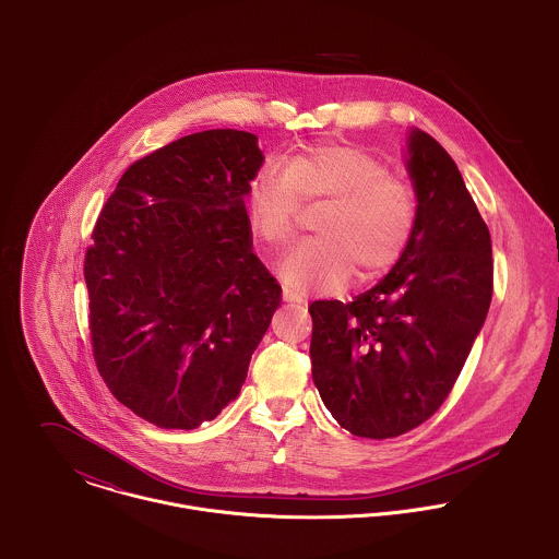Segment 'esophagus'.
<instances>
[{"label": "esophagus", "mask_w": 559, "mask_h": 559, "mask_svg": "<svg viewBox=\"0 0 559 559\" xmlns=\"http://www.w3.org/2000/svg\"><path fill=\"white\" fill-rule=\"evenodd\" d=\"M282 299L288 301V304H301L304 301V297L299 293H295L293 288H288V286H282Z\"/></svg>", "instance_id": "1"}]
</instances>
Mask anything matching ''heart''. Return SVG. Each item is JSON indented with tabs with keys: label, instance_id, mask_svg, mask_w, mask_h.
<instances>
[{
	"label": "heart",
	"instance_id": "b5f03b06",
	"mask_svg": "<svg viewBox=\"0 0 559 559\" xmlns=\"http://www.w3.org/2000/svg\"><path fill=\"white\" fill-rule=\"evenodd\" d=\"M301 204H324L314 224L320 239L301 242L282 264V277L304 290H335L353 273L390 269L415 230L417 195L370 153L322 144L262 167L247 185L245 213L253 239L284 249Z\"/></svg>",
	"mask_w": 559,
	"mask_h": 559
}]
</instances>
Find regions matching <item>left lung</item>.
<instances>
[{"mask_svg": "<svg viewBox=\"0 0 559 559\" xmlns=\"http://www.w3.org/2000/svg\"><path fill=\"white\" fill-rule=\"evenodd\" d=\"M415 230L394 269L348 304L314 301L312 377L335 421L392 439L450 396L492 297L490 233L454 159L428 133L408 138Z\"/></svg>", "mask_w": 559, "mask_h": 559, "instance_id": "1", "label": "left lung"}]
</instances>
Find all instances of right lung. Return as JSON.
Wrapping results in <instances>:
<instances>
[{
	"label": "right lung",
	"instance_id": "1",
	"mask_svg": "<svg viewBox=\"0 0 559 559\" xmlns=\"http://www.w3.org/2000/svg\"><path fill=\"white\" fill-rule=\"evenodd\" d=\"M258 138L213 129L131 163L85 249L90 342L118 402L191 430L237 399L282 301L251 249Z\"/></svg>",
	"mask_w": 559,
	"mask_h": 559
}]
</instances>
